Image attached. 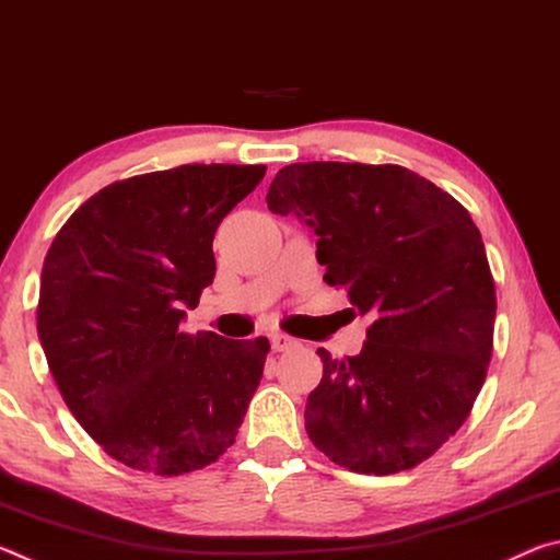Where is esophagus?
Returning <instances> with one entry per match:
<instances>
[{"instance_id":"obj_1","label":"esophagus","mask_w":560,"mask_h":560,"mask_svg":"<svg viewBox=\"0 0 560 560\" xmlns=\"http://www.w3.org/2000/svg\"><path fill=\"white\" fill-rule=\"evenodd\" d=\"M269 340H271V348L277 350V353H281V350H289V348L296 346V340H293V338L287 336V334H279V330H277V334H271Z\"/></svg>"}]
</instances>
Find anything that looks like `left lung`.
<instances>
[{
	"instance_id": "left-lung-1",
	"label": "left lung",
	"mask_w": 560,
	"mask_h": 560,
	"mask_svg": "<svg viewBox=\"0 0 560 560\" xmlns=\"http://www.w3.org/2000/svg\"><path fill=\"white\" fill-rule=\"evenodd\" d=\"M267 205L316 232L324 281L375 318L358 355L318 348L311 442L350 471L417 467L467 420L494 348L497 291L477 224L400 165H287Z\"/></svg>"
}]
</instances>
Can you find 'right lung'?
Instances as JSON below:
<instances>
[{
	"mask_svg": "<svg viewBox=\"0 0 560 560\" xmlns=\"http://www.w3.org/2000/svg\"><path fill=\"white\" fill-rule=\"evenodd\" d=\"M264 165H179L113 183L61 226L44 259L36 330L81 428L126 467L202 469L232 447L267 338L179 330L217 271L220 222Z\"/></svg>",
	"mask_w": 560,
	"mask_h": 560,
	"instance_id": "right-lung-1",
	"label": "right lung"
}]
</instances>
